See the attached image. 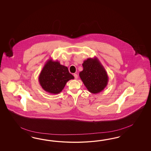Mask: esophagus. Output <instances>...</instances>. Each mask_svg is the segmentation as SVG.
<instances>
[{
    "label": "esophagus",
    "instance_id": "34e87169",
    "mask_svg": "<svg viewBox=\"0 0 151 151\" xmlns=\"http://www.w3.org/2000/svg\"><path fill=\"white\" fill-rule=\"evenodd\" d=\"M73 76H74V78H75V79H77L78 78V75H77L76 73H74V74H73Z\"/></svg>",
    "mask_w": 151,
    "mask_h": 151
}]
</instances>
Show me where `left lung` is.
<instances>
[{
	"instance_id": "obj_1",
	"label": "left lung",
	"mask_w": 151,
	"mask_h": 151,
	"mask_svg": "<svg viewBox=\"0 0 151 151\" xmlns=\"http://www.w3.org/2000/svg\"><path fill=\"white\" fill-rule=\"evenodd\" d=\"M82 66L79 76L88 91L94 94L103 91L108 84L109 76L98 58H88Z\"/></svg>"
}]
</instances>
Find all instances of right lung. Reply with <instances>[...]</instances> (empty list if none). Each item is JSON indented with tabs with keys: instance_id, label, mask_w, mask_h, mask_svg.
<instances>
[{
	"instance_id": "obj_1",
	"label": "right lung",
	"mask_w": 151,
	"mask_h": 151,
	"mask_svg": "<svg viewBox=\"0 0 151 151\" xmlns=\"http://www.w3.org/2000/svg\"><path fill=\"white\" fill-rule=\"evenodd\" d=\"M74 77L68 68L60 64L59 61L49 59L44 65L39 76V82L42 89L52 94L62 91L69 80Z\"/></svg>"
}]
</instances>
